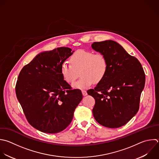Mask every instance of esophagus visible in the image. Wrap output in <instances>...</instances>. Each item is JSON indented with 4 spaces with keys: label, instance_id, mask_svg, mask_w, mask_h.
Returning <instances> with one entry per match:
<instances>
[{
    "label": "esophagus",
    "instance_id": "obj_1",
    "mask_svg": "<svg viewBox=\"0 0 159 159\" xmlns=\"http://www.w3.org/2000/svg\"><path fill=\"white\" fill-rule=\"evenodd\" d=\"M82 93H83V95L84 96H86V95L88 94L86 91H85V90H83V91H82Z\"/></svg>",
    "mask_w": 159,
    "mask_h": 159
}]
</instances>
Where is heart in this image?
Segmentation results:
<instances>
[{
  "mask_svg": "<svg viewBox=\"0 0 159 159\" xmlns=\"http://www.w3.org/2000/svg\"><path fill=\"white\" fill-rule=\"evenodd\" d=\"M70 63L63 62L60 73L63 80L69 84L75 82L80 73V79L73 86L76 89L89 87L93 81L98 83L106 75L108 71V61L102 53L78 50L70 58Z\"/></svg>",
  "mask_w": 159,
  "mask_h": 159,
  "instance_id": "heart-1",
  "label": "heart"
}]
</instances>
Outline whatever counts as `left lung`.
<instances>
[{"instance_id":"1","label":"left lung","mask_w":159,"mask_h":159,"mask_svg":"<svg viewBox=\"0 0 159 159\" xmlns=\"http://www.w3.org/2000/svg\"><path fill=\"white\" fill-rule=\"evenodd\" d=\"M91 47L108 61L105 77L94 89L87 91L95 99L94 117L106 127H120L139 111L145 81L144 71L139 61L114 41L94 42Z\"/></svg>"}]
</instances>
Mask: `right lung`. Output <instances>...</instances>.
Here are the masks:
<instances>
[{
    "mask_svg": "<svg viewBox=\"0 0 159 159\" xmlns=\"http://www.w3.org/2000/svg\"><path fill=\"white\" fill-rule=\"evenodd\" d=\"M74 51L60 47L37 55L20 71L16 93L29 124L36 129L55 134L71 123L83 99L63 78L61 65Z\"/></svg>",
    "mask_w": 159,
    "mask_h": 159,
    "instance_id": "add662e5",
    "label": "right lung"
}]
</instances>
